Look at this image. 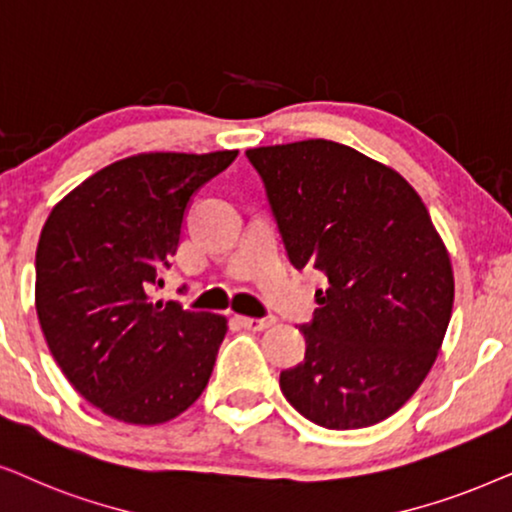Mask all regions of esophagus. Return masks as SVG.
Returning a JSON list of instances; mask_svg holds the SVG:
<instances>
[{
	"instance_id": "1",
	"label": "esophagus",
	"mask_w": 512,
	"mask_h": 512,
	"mask_svg": "<svg viewBox=\"0 0 512 512\" xmlns=\"http://www.w3.org/2000/svg\"><path fill=\"white\" fill-rule=\"evenodd\" d=\"M238 323H241L245 330H252V332H262V330H269L271 325L276 323L274 316L269 318H248V316H241L238 318Z\"/></svg>"
}]
</instances>
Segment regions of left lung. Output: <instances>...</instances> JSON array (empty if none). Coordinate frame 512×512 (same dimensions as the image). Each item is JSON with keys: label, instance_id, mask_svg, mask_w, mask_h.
<instances>
[{"label": "left lung", "instance_id": "8db88e82", "mask_svg": "<svg viewBox=\"0 0 512 512\" xmlns=\"http://www.w3.org/2000/svg\"><path fill=\"white\" fill-rule=\"evenodd\" d=\"M285 250L327 276L302 325L304 363L281 372L288 403L351 431L398 412L431 372L454 304L449 252L414 187L332 140L255 147Z\"/></svg>", "mask_w": 512, "mask_h": 512}]
</instances>
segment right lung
<instances>
[{
	"label": "right lung",
	"instance_id": "add662e5",
	"mask_svg": "<svg viewBox=\"0 0 512 512\" xmlns=\"http://www.w3.org/2000/svg\"><path fill=\"white\" fill-rule=\"evenodd\" d=\"M238 149L147 152L86 177L53 206L37 245L34 304L70 384L107 417L156 426L208 386L227 318L163 304L189 199Z\"/></svg>",
	"mask_w": 512,
	"mask_h": 512
}]
</instances>
